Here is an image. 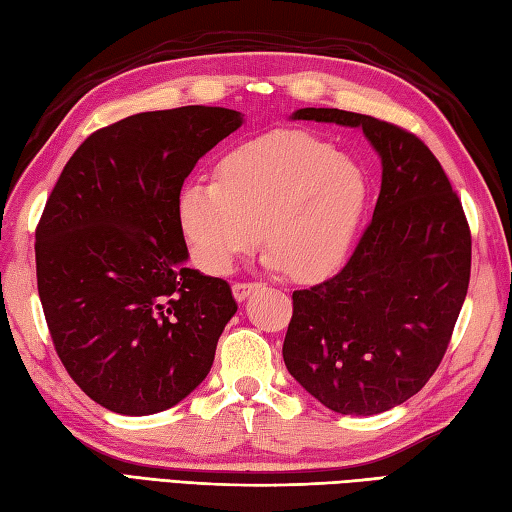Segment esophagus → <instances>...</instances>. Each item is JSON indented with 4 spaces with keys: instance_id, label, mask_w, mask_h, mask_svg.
<instances>
[{
    "instance_id": "obj_1",
    "label": "esophagus",
    "mask_w": 512,
    "mask_h": 512,
    "mask_svg": "<svg viewBox=\"0 0 512 512\" xmlns=\"http://www.w3.org/2000/svg\"><path fill=\"white\" fill-rule=\"evenodd\" d=\"M257 286L259 284H253V281H248V284H246V281H244V284H242V281H237V284H233V297L237 301H244Z\"/></svg>"
}]
</instances>
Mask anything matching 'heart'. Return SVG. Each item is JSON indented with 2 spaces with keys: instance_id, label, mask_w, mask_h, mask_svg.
Wrapping results in <instances>:
<instances>
[{
  "instance_id": "heart-1",
  "label": "heart",
  "mask_w": 512,
  "mask_h": 512,
  "mask_svg": "<svg viewBox=\"0 0 512 512\" xmlns=\"http://www.w3.org/2000/svg\"><path fill=\"white\" fill-rule=\"evenodd\" d=\"M365 198L361 167L328 140L284 129L224 154L215 184L184 189L178 222L206 273H231L257 246L264 226L266 264L297 281H314L345 259Z\"/></svg>"
}]
</instances>
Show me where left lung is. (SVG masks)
Wrapping results in <instances>:
<instances>
[{
    "mask_svg": "<svg viewBox=\"0 0 512 512\" xmlns=\"http://www.w3.org/2000/svg\"><path fill=\"white\" fill-rule=\"evenodd\" d=\"M295 121L361 127L383 180L347 264L292 292L284 361L297 383L343 416H374L427 385L469 290L471 231L431 149L407 129L330 107Z\"/></svg>",
    "mask_w": 512,
    "mask_h": 512,
    "instance_id": "left-lung-1",
    "label": "left lung"
}]
</instances>
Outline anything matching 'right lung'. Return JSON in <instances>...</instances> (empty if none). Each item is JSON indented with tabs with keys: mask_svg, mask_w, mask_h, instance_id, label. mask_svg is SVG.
I'll use <instances>...</instances> for the list:
<instances>
[{
	"mask_svg": "<svg viewBox=\"0 0 512 512\" xmlns=\"http://www.w3.org/2000/svg\"><path fill=\"white\" fill-rule=\"evenodd\" d=\"M226 107L143 112L83 140L35 233L37 288L63 367L123 416L178 405L211 372L231 286L187 268L182 184L242 127Z\"/></svg>",
	"mask_w": 512,
	"mask_h": 512,
	"instance_id": "right-lung-1",
	"label": "right lung"
}]
</instances>
